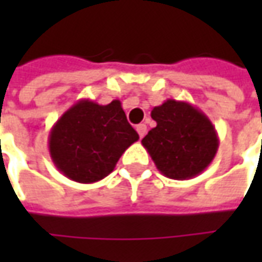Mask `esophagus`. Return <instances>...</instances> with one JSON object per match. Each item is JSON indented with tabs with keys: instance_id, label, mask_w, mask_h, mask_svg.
<instances>
[{
	"instance_id": "esophagus-1",
	"label": "esophagus",
	"mask_w": 262,
	"mask_h": 262,
	"mask_svg": "<svg viewBox=\"0 0 262 262\" xmlns=\"http://www.w3.org/2000/svg\"><path fill=\"white\" fill-rule=\"evenodd\" d=\"M136 130L137 133H139L140 139H143V137L146 136V133H147V126L144 125V123H140V125H137Z\"/></svg>"
}]
</instances>
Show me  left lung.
<instances>
[{
  "label": "left lung",
  "instance_id": "left-lung-1",
  "mask_svg": "<svg viewBox=\"0 0 262 262\" xmlns=\"http://www.w3.org/2000/svg\"><path fill=\"white\" fill-rule=\"evenodd\" d=\"M151 118L157 126L142 144L163 176L189 180L208 168L217 153L219 137L202 111L185 101L167 99L154 106Z\"/></svg>",
  "mask_w": 262,
  "mask_h": 262
}]
</instances>
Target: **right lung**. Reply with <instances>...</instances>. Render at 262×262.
Segmentation results:
<instances>
[{"instance_id": "right-lung-1", "label": "right lung", "mask_w": 262, "mask_h": 262, "mask_svg": "<svg viewBox=\"0 0 262 262\" xmlns=\"http://www.w3.org/2000/svg\"><path fill=\"white\" fill-rule=\"evenodd\" d=\"M137 140L120 101L99 105L80 99L52 127L49 151L63 176L92 184L108 177L126 148Z\"/></svg>"}]
</instances>
